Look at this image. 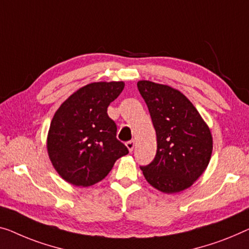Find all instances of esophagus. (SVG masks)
Instances as JSON below:
<instances>
[{
    "mask_svg": "<svg viewBox=\"0 0 249 249\" xmlns=\"http://www.w3.org/2000/svg\"><path fill=\"white\" fill-rule=\"evenodd\" d=\"M126 147L128 148V151L129 152H132L133 151V148H134V146H135V141L134 140H132V141H128V142H126Z\"/></svg>",
    "mask_w": 249,
    "mask_h": 249,
    "instance_id": "34e87169",
    "label": "esophagus"
}]
</instances>
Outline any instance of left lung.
Masks as SVG:
<instances>
[{
  "mask_svg": "<svg viewBox=\"0 0 249 249\" xmlns=\"http://www.w3.org/2000/svg\"><path fill=\"white\" fill-rule=\"evenodd\" d=\"M137 88L147 105L158 143L154 160L141 166L144 178L163 194L183 191L199 179L210 162L209 126L178 89L150 80H140Z\"/></svg>",
  "mask_w": 249,
  "mask_h": 249,
  "instance_id": "obj_1",
  "label": "left lung"
}]
</instances>
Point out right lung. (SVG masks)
<instances>
[{"mask_svg": "<svg viewBox=\"0 0 249 249\" xmlns=\"http://www.w3.org/2000/svg\"><path fill=\"white\" fill-rule=\"evenodd\" d=\"M124 86V81L88 84L54 113L47 137L48 155L68 183L90 187L109 173L117 159L128 153L116 139V124L107 115V107Z\"/></svg>", "mask_w": 249, "mask_h": 249, "instance_id": "1", "label": "right lung"}]
</instances>
